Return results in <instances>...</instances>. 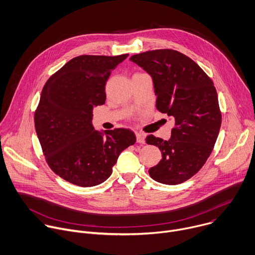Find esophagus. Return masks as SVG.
<instances>
[{"label": "esophagus", "instance_id": "34e87169", "mask_svg": "<svg viewBox=\"0 0 255 255\" xmlns=\"http://www.w3.org/2000/svg\"><path fill=\"white\" fill-rule=\"evenodd\" d=\"M136 141L139 143H144V134L141 132H135Z\"/></svg>", "mask_w": 255, "mask_h": 255}]
</instances>
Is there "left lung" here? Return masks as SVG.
<instances>
[{"mask_svg":"<svg viewBox=\"0 0 255 255\" xmlns=\"http://www.w3.org/2000/svg\"><path fill=\"white\" fill-rule=\"evenodd\" d=\"M129 60L151 76L157 110L175 120L169 140L145 137L162 151V160L148 174L162 184H181L206 163L216 142L221 127L216 88L195 61L176 50L146 51Z\"/></svg>","mask_w":255,"mask_h":255,"instance_id":"1","label":"left lung"}]
</instances>
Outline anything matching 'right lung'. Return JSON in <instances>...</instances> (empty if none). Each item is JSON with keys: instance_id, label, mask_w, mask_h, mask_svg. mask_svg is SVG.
Listing matches in <instances>:
<instances>
[{"instance_id": "1", "label": "right lung", "mask_w": 255, "mask_h": 255, "mask_svg": "<svg viewBox=\"0 0 255 255\" xmlns=\"http://www.w3.org/2000/svg\"><path fill=\"white\" fill-rule=\"evenodd\" d=\"M128 54L81 55L45 83L34 122L50 169L65 181L93 187L113 173L121 152L135 142L128 128L104 132L92 126V111L106 103V84Z\"/></svg>"}]
</instances>
